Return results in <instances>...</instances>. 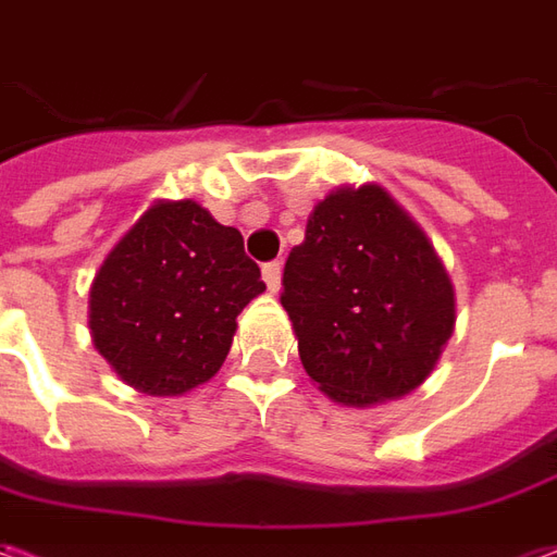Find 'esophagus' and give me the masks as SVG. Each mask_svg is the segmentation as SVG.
Here are the masks:
<instances>
[{
  "instance_id": "1",
  "label": "esophagus",
  "mask_w": 557,
  "mask_h": 557,
  "mask_svg": "<svg viewBox=\"0 0 557 557\" xmlns=\"http://www.w3.org/2000/svg\"><path fill=\"white\" fill-rule=\"evenodd\" d=\"M263 282L270 287V294H278V287H282V263H263Z\"/></svg>"
}]
</instances>
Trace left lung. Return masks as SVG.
<instances>
[{
  "instance_id": "8db88e82",
  "label": "left lung",
  "mask_w": 557,
  "mask_h": 557,
  "mask_svg": "<svg viewBox=\"0 0 557 557\" xmlns=\"http://www.w3.org/2000/svg\"><path fill=\"white\" fill-rule=\"evenodd\" d=\"M282 284L302 368L347 407L418 388L457 320L433 243L376 184L341 186L314 207Z\"/></svg>"
}]
</instances>
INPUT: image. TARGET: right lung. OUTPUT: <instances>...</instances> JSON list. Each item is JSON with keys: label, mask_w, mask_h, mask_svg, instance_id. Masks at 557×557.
<instances>
[{"label": "right lung", "mask_w": 557, "mask_h": 557, "mask_svg": "<svg viewBox=\"0 0 557 557\" xmlns=\"http://www.w3.org/2000/svg\"><path fill=\"white\" fill-rule=\"evenodd\" d=\"M263 290L237 228L189 198L157 201L100 263L88 329L124 383L186 395L222 368L237 314Z\"/></svg>", "instance_id": "obj_1"}]
</instances>
